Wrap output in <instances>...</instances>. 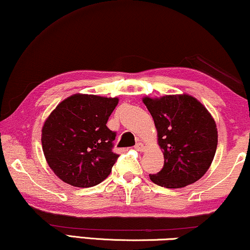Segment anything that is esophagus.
Masks as SVG:
<instances>
[{
  "mask_svg": "<svg viewBox=\"0 0 250 250\" xmlns=\"http://www.w3.org/2000/svg\"><path fill=\"white\" fill-rule=\"evenodd\" d=\"M135 150L139 151V152H143L144 150H146V146H144L142 143H137L135 146Z\"/></svg>",
  "mask_w": 250,
  "mask_h": 250,
  "instance_id": "obj_1",
  "label": "esophagus"
}]
</instances>
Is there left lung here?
<instances>
[{
    "mask_svg": "<svg viewBox=\"0 0 250 250\" xmlns=\"http://www.w3.org/2000/svg\"><path fill=\"white\" fill-rule=\"evenodd\" d=\"M158 131L165 164L150 175L157 185L182 188L204 176L218 146V131L208 109L188 95L143 99Z\"/></svg>",
    "mask_w": 250,
    "mask_h": 250,
    "instance_id": "1",
    "label": "left lung"
}]
</instances>
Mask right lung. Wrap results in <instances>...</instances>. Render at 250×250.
Masks as SVG:
<instances>
[{
    "label": "right lung",
    "instance_id": "add662e5",
    "mask_svg": "<svg viewBox=\"0 0 250 250\" xmlns=\"http://www.w3.org/2000/svg\"><path fill=\"white\" fill-rule=\"evenodd\" d=\"M117 104L118 98L78 93L63 100L46 119L42 151L64 183L92 187L109 175L119 155L113 152L116 132L106 124Z\"/></svg>",
    "mask_w": 250,
    "mask_h": 250
}]
</instances>
